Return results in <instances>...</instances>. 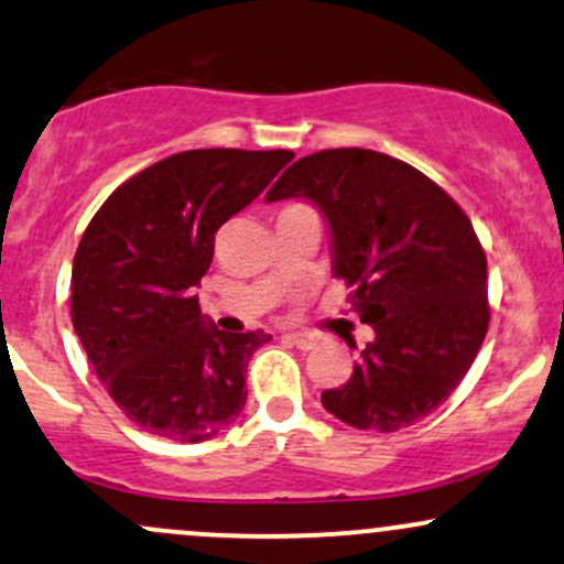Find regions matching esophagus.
Listing matches in <instances>:
<instances>
[{
    "mask_svg": "<svg viewBox=\"0 0 564 564\" xmlns=\"http://www.w3.org/2000/svg\"><path fill=\"white\" fill-rule=\"evenodd\" d=\"M286 339L292 345H296L300 350H313L315 345H318V337L311 332H292V334H286Z\"/></svg>",
    "mask_w": 564,
    "mask_h": 564,
    "instance_id": "obj_1",
    "label": "esophagus"
}]
</instances>
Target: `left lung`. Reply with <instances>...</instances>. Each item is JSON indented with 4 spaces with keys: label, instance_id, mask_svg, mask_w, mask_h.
Returning a JSON list of instances; mask_svg holds the SVG:
<instances>
[{
    "label": "left lung",
    "instance_id": "obj_1",
    "mask_svg": "<svg viewBox=\"0 0 564 564\" xmlns=\"http://www.w3.org/2000/svg\"><path fill=\"white\" fill-rule=\"evenodd\" d=\"M286 197L326 216L334 278L352 286L350 307L375 329L350 380L321 401L358 431L414 425L460 386L490 324L471 219L425 173L358 147L296 160L264 200Z\"/></svg>",
    "mask_w": 564,
    "mask_h": 564
}]
</instances>
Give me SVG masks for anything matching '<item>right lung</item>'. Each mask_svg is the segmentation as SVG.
<instances>
[{
	"mask_svg": "<svg viewBox=\"0 0 564 564\" xmlns=\"http://www.w3.org/2000/svg\"><path fill=\"white\" fill-rule=\"evenodd\" d=\"M294 158L189 150L120 184L79 240L72 324L98 380L139 429L197 444L243 412L246 367L264 332H219L195 289L214 235Z\"/></svg>",
	"mask_w": 564,
	"mask_h": 564,
	"instance_id": "1",
	"label": "right lung"
}]
</instances>
